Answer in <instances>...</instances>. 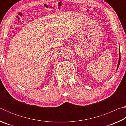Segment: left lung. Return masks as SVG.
<instances>
[{"mask_svg": "<svg viewBox=\"0 0 126 126\" xmlns=\"http://www.w3.org/2000/svg\"><path fill=\"white\" fill-rule=\"evenodd\" d=\"M120 61H121V55H120V49H119V61H118V65H117V70L118 69V68L119 67V64H120Z\"/></svg>", "mask_w": 126, "mask_h": 126, "instance_id": "obj_1", "label": "left lung"}]
</instances>
